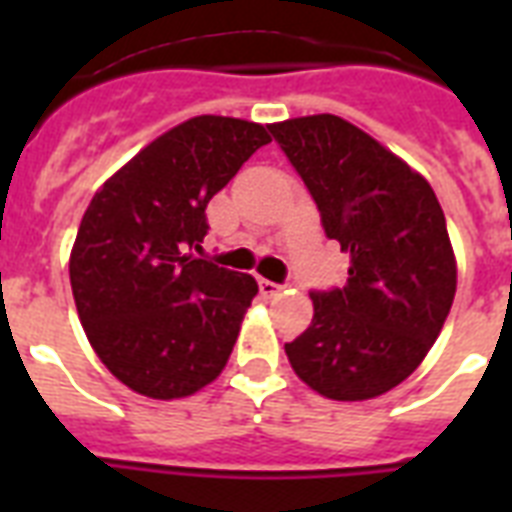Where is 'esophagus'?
I'll return each instance as SVG.
<instances>
[{
    "instance_id": "obj_1",
    "label": "esophagus",
    "mask_w": 512,
    "mask_h": 512,
    "mask_svg": "<svg viewBox=\"0 0 512 512\" xmlns=\"http://www.w3.org/2000/svg\"><path fill=\"white\" fill-rule=\"evenodd\" d=\"M257 284H260V295H263V297H276L281 292V284H276V281L260 279Z\"/></svg>"
}]
</instances>
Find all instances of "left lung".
I'll use <instances>...</instances> for the list:
<instances>
[{"instance_id":"1","label":"left lung","mask_w":512,"mask_h":512,"mask_svg":"<svg viewBox=\"0 0 512 512\" xmlns=\"http://www.w3.org/2000/svg\"><path fill=\"white\" fill-rule=\"evenodd\" d=\"M321 212L327 239L350 252L342 287L313 289V321L287 342L305 385L335 401L382 396L441 335L457 263L444 209L420 172L332 114L268 127Z\"/></svg>"}]
</instances>
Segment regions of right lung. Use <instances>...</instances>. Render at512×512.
I'll use <instances>...</instances> for the list:
<instances>
[{
  "instance_id": "add662e5",
  "label": "right lung",
  "mask_w": 512,
  "mask_h": 512,
  "mask_svg": "<svg viewBox=\"0 0 512 512\" xmlns=\"http://www.w3.org/2000/svg\"><path fill=\"white\" fill-rule=\"evenodd\" d=\"M263 124L193 116L132 156L92 196L71 249L87 340L140 396L183 398L228 364L257 281L193 257L207 204L257 148Z\"/></svg>"
}]
</instances>
